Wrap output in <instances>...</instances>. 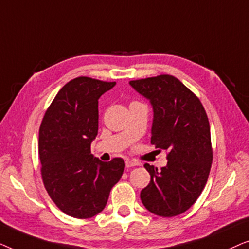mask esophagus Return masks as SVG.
<instances>
[{
  "mask_svg": "<svg viewBox=\"0 0 249 249\" xmlns=\"http://www.w3.org/2000/svg\"><path fill=\"white\" fill-rule=\"evenodd\" d=\"M137 165H139V162L135 161V160H127V161H125V166H127V168H131V166Z\"/></svg>",
  "mask_w": 249,
  "mask_h": 249,
  "instance_id": "esophagus-1",
  "label": "esophagus"
}]
</instances>
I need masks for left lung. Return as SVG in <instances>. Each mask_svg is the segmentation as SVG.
Masks as SVG:
<instances>
[{"label": "left lung", "instance_id": "obj_1", "mask_svg": "<svg viewBox=\"0 0 249 249\" xmlns=\"http://www.w3.org/2000/svg\"><path fill=\"white\" fill-rule=\"evenodd\" d=\"M153 107L151 142L168 151V164L158 170L148 163V186L141 199L149 212L171 217L196 202L209 178L213 152L210 122L199 98L170 74L129 81Z\"/></svg>", "mask_w": 249, "mask_h": 249}]
</instances>
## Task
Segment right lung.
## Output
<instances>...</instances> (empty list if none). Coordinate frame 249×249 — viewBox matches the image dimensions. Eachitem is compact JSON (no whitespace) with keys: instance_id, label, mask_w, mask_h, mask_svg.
I'll return each mask as SVG.
<instances>
[{"instance_id":"obj_1","label":"right lung","mask_w":249,"mask_h":249,"mask_svg":"<svg viewBox=\"0 0 249 249\" xmlns=\"http://www.w3.org/2000/svg\"><path fill=\"white\" fill-rule=\"evenodd\" d=\"M78 77L61 88L39 128L38 153L45 189L67 215L88 219L104 210L124 161L102 162L90 154L98 131V98L114 87Z\"/></svg>"}]
</instances>
